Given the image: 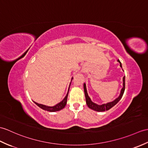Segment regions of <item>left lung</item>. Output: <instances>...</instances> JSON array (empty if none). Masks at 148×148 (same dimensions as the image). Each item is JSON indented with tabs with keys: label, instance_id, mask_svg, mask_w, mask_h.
<instances>
[{
	"label": "left lung",
	"instance_id": "obj_1",
	"mask_svg": "<svg viewBox=\"0 0 148 148\" xmlns=\"http://www.w3.org/2000/svg\"><path fill=\"white\" fill-rule=\"evenodd\" d=\"M117 61L120 63V66L122 67V64L121 62V61L119 60H118ZM84 94H85V97H86V104L89 108L97 112H104L105 110H108L112 108L113 106H115L116 103H117L120 101V99H121L122 97L123 92H124V91H125V76L123 77V88L121 90V94H120L119 97L117 98H116L114 101H113L112 102H109V103H107L103 104L101 105L96 104L95 103L92 102L90 98L89 97L87 92V90H86V86L85 83L84 84Z\"/></svg>",
	"mask_w": 148,
	"mask_h": 148
}]
</instances>
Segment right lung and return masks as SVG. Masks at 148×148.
<instances>
[{"label": "right lung", "mask_w": 148, "mask_h": 148, "mask_svg": "<svg viewBox=\"0 0 148 148\" xmlns=\"http://www.w3.org/2000/svg\"><path fill=\"white\" fill-rule=\"evenodd\" d=\"M73 78H72V80H73ZM71 85V84H70ZM70 87V86H69ZM69 90L67 92V94L66 96V97L64 98V99H63L62 101L61 102L58 103V104H57L56 105H55L53 106H46L44 105H42V104H39L38 103L34 101V103L37 105L40 108H41L43 110H45L49 111V112H57V111H59L60 110L63 109L65 106L66 105L67 103V97H68V93H69Z\"/></svg>", "instance_id": "right-lung-1"}]
</instances>
